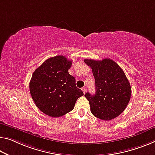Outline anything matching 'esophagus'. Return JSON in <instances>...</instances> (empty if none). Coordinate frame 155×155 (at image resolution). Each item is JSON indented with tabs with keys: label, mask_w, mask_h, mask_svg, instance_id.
Masks as SVG:
<instances>
[{
	"label": "esophagus",
	"mask_w": 155,
	"mask_h": 155,
	"mask_svg": "<svg viewBox=\"0 0 155 155\" xmlns=\"http://www.w3.org/2000/svg\"><path fill=\"white\" fill-rule=\"evenodd\" d=\"M82 91H83V93H84V94H85L86 91H87V89H86L85 87H82Z\"/></svg>",
	"instance_id": "1"
}]
</instances>
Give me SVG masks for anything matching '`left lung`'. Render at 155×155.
<instances>
[{
	"label": "left lung",
	"instance_id": "obj_1",
	"mask_svg": "<svg viewBox=\"0 0 155 155\" xmlns=\"http://www.w3.org/2000/svg\"><path fill=\"white\" fill-rule=\"evenodd\" d=\"M92 69L96 94L86 93L91 111L96 118L110 120L118 116L129 103L132 89L130 82L120 66L111 59L101 61L84 59Z\"/></svg>",
	"mask_w": 155,
	"mask_h": 155
}]
</instances>
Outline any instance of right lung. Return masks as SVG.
I'll use <instances>...</instances> for the list:
<instances>
[{"label": "right lung", "instance_id": "add662e5", "mask_svg": "<svg viewBox=\"0 0 155 155\" xmlns=\"http://www.w3.org/2000/svg\"><path fill=\"white\" fill-rule=\"evenodd\" d=\"M72 61L63 55L46 59L33 73L30 92L39 109L53 118L72 111L77 100L84 94L68 73Z\"/></svg>", "mask_w": 155, "mask_h": 155}]
</instances>
